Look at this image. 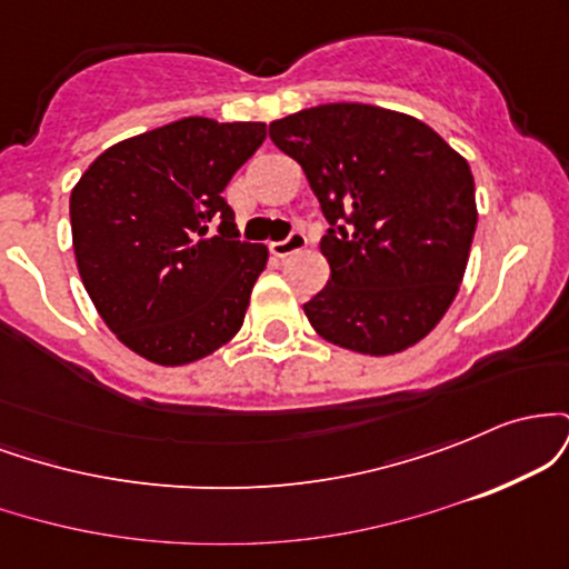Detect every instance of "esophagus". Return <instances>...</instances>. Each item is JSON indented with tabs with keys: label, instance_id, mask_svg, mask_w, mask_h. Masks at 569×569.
<instances>
[{
	"label": "esophagus",
	"instance_id": "34e87169",
	"mask_svg": "<svg viewBox=\"0 0 569 569\" xmlns=\"http://www.w3.org/2000/svg\"><path fill=\"white\" fill-rule=\"evenodd\" d=\"M302 248H307V238L302 232H291L286 240H278V243H270V251L276 253L278 259L291 257V253H299Z\"/></svg>",
	"mask_w": 569,
	"mask_h": 569
}]
</instances>
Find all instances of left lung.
<instances>
[{"label":"left lung","instance_id":"left-lung-1","mask_svg":"<svg viewBox=\"0 0 569 569\" xmlns=\"http://www.w3.org/2000/svg\"><path fill=\"white\" fill-rule=\"evenodd\" d=\"M302 166L329 232V283L305 305L326 342L393 356L455 302L476 232L473 173L417 117L371 103H321L270 122Z\"/></svg>","mask_w":569,"mask_h":569}]
</instances>
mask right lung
<instances>
[{
  "label": "right lung",
  "instance_id": "1",
  "mask_svg": "<svg viewBox=\"0 0 569 569\" xmlns=\"http://www.w3.org/2000/svg\"><path fill=\"white\" fill-rule=\"evenodd\" d=\"M264 136V122L184 117L109 147L71 189L84 291L147 361H200L243 326L267 248L238 240L221 192Z\"/></svg>",
  "mask_w": 569,
  "mask_h": 569
}]
</instances>
